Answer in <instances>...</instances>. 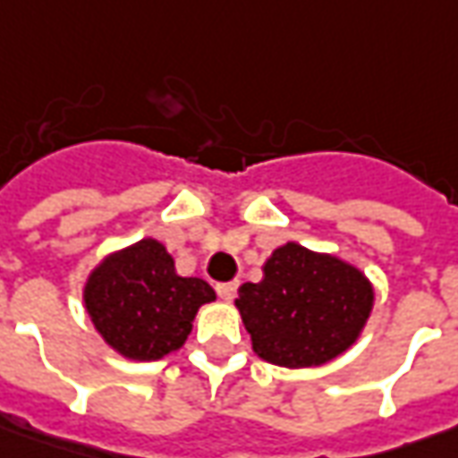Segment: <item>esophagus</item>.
I'll return each mask as SVG.
<instances>
[{
    "label": "esophagus",
    "instance_id": "obj_1",
    "mask_svg": "<svg viewBox=\"0 0 458 458\" xmlns=\"http://www.w3.org/2000/svg\"><path fill=\"white\" fill-rule=\"evenodd\" d=\"M235 292H238V281L217 284V296H220L223 301H233V299H235Z\"/></svg>",
    "mask_w": 458,
    "mask_h": 458
}]
</instances>
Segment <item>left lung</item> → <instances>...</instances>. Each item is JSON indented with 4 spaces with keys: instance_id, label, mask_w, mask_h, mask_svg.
<instances>
[{
    "instance_id": "obj_1",
    "label": "left lung",
    "mask_w": 458,
    "mask_h": 458,
    "mask_svg": "<svg viewBox=\"0 0 458 458\" xmlns=\"http://www.w3.org/2000/svg\"><path fill=\"white\" fill-rule=\"evenodd\" d=\"M375 304L372 281L350 260L278 245L259 284L238 289L253 352L281 368H319L355 344Z\"/></svg>"
}]
</instances>
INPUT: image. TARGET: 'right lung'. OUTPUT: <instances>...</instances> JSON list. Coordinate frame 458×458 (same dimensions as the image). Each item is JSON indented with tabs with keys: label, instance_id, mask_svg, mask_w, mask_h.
Listing matches in <instances>:
<instances>
[{
	"label": "right lung",
	"instance_id": "add662e5",
	"mask_svg": "<svg viewBox=\"0 0 458 458\" xmlns=\"http://www.w3.org/2000/svg\"><path fill=\"white\" fill-rule=\"evenodd\" d=\"M215 301L213 286L180 276L157 238L111 250L88 274L83 307L103 342L126 360L154 362L180 350L199 307Z\"/></svg>",
	"mask_w": 458,
	"mask_h": 458
}]
</instances>
